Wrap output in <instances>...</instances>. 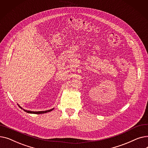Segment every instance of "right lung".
Segmentation results:
<instances>
[{"label": "right lung", "mask_w": 148, "mask_h": 148, "mask_svg": "<svg viewBox=\"0 0 148 148\" xmlns=\"http://www.w3.org/2000/svg\"><path fill=\"white\" fill-rule=\"evenodd\" d=\"M19 107L21 108V109H23V108L19 106ZM54 109V108H52V109H50V110H45V111H39V112H33V111H29V110H25L23 109V110H24L25 112H27V113H34V114H42V113H47V112H50L51 111H52Z\"/></svg>", "instance_id": "right-lung-1"}]
</instances>
